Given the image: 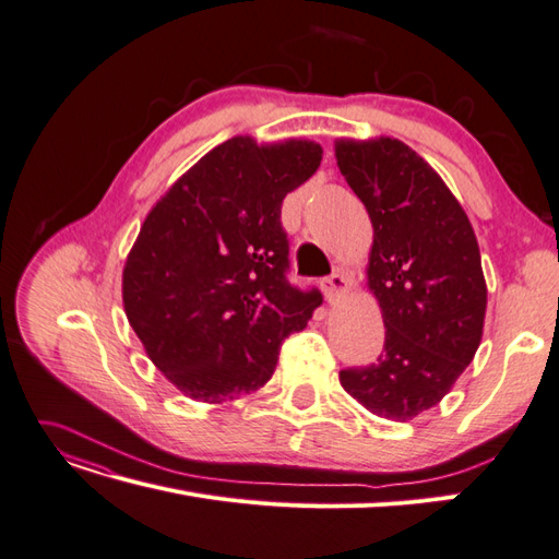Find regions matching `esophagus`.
<instances>
[{
  "label": "esophagus",
  "mask_w": 559,
  "mask_h": 559,
  "mask_svg": "<svg viewBox=\"0 0 559 559\" xmlns=\"http://www.w3.org/2000/svg\"><path fill=\"white\" fill-rule=\"evenodd\" d=\"M349 288H352V281L345 274H333V276L321 281V290L331 305L337 302L340 297H345L349 293Z\"/></svg>",
  "instance_id": "34e87169"
}]
</instances>
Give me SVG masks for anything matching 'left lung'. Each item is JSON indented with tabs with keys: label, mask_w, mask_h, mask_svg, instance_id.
I'll list each match as a JSON object with an SVG mask.
<instances>
[{
	"label": "left lung",
	"mask_w": 559,
	"mask_h": 559,
	"mask_svg": "<svg viewBox=\"0 0 559 559\" xmlns=\"http://www.w3.org/2000/svg\"><path fill=\"white\" fill-rule=\"evenodd\" d=\"M335 157L373 224L366 276L388 328L378 361L340 370V384L376 416L406 423L437 406L475 359L486 313L477 236L404 141L337 139Z\"/></svg>",
	"instance_id": "8db88e82"
}]
</instances>
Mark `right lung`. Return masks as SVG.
<instances>
[{
  "mask_svg": "<svg viewBox=\"0 0 559 559\" xmlns=\"http://www.w3.org/2000/svg\"><path fill=\"white\" fill-rule=\"evenodd\" d=\"M317 141L234 136L157 200L122 271L127 321L179 392L222 404L274 376L281 342L323 297L285 278L283 198L319 169Z\"/></svg>",
  "mask_w": 559,
  "mask_h": 559,
  "instance_id": "1",
  "label": "right lung"
}]
</instances>
